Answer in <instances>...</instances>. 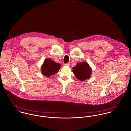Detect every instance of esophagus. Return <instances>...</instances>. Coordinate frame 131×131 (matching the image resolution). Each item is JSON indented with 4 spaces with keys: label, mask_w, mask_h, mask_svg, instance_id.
Returning <instances> with one entry per match:
<instances>
[{
    "label": "esophagus",
    "mask_w": 131,
    "mask_h": 131,
    "mask_svg": "<svg viewBox=\"0 0 131 131\" xmlns=\"http://www.w3.org/2000/svg\"><path fill=\"white\" fill-rule=\"evenodd\" d=\"M63 65H64V66H69V67H70V66H71V64H70V62H68V63H64Z\"/></svg>",
    "instance_id": "34e87169"
}]
</instances>
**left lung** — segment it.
Listing matches in <instances>:
<instances>
[{"mask_svg": "<svg viewBox=\"0 0 131 131\" xmlns=\"http://www.w3.org/2000/svg\"><path fill=\"white\" fill-rule=\"evenodd\" d=\"M73 69V72L76 78L81 81H84L90 78L91 74V68L85 62L78 63Z\"/></svg>", "mask_w": 131, "mask_h": 131, "instance_id": "obj_1", "label": "left lung"}]
</instances>
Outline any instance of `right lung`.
I'll return each mask as SVG.
<instances>
[{
	"instance_id": "1",
	"label": "right lung",
	"mask_w": 131,
	"mask_h": 131,
	"mask_svg": "<svg viewBox=\"0 0 131 131\" xmlns=\"http://www.w3.org/2000/svg\"><path fill=\"white\" fill-rule=\"evenodd\" d=\"M60 65L51 59H46L41 67L42 73L47 77L54 75L59 70Z\"/></svg>"
}]
</instances>
